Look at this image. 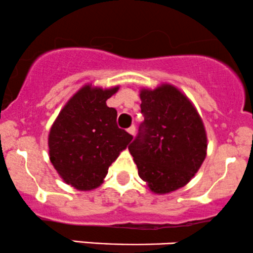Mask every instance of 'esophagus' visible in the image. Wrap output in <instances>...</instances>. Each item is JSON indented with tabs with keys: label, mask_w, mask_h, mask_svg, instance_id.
<instances>
[{
	"label": "esophagus",
	"mask_w": 253,
	"mask_h": 253,
	"mask_svg": "<svg viewBox=\"0 0 253 253\" xmlns=\"http://www.w3.org/2000/svg\"><path fill=\"white\" fill-rule=\"evenodd\" d=\"M127 132L130 133V135H135V132H136V126H131L129 127V129H127Z\"/></svg>",
	"instance_id": "obj_1"
}]
</instances>
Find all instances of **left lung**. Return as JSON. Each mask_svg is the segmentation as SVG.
Here are the masks:
<instances>
[{
    "label": "left lung",
    "mask_w": 253,
    "mask_h": 253,
    "mask_svg": "<svg viewBox=\"0 0 253 253\" xmlns=\"http://www.w3.org/2000/svg\"><path fill=\"white\" fill-rule=\"evenodd\" d=\"M144 121L129 150L138 175L157 194L183 187L206 157L207 137L188 98L171 85L141 91Z\"/></svg>",
    "instance_id": "left-lung-1"
}]
</instances>
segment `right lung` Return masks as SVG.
<instances>
[{
  "instance_id": "right-lung-1",
  "label": "right lung",
  "mask_w": 253,
  "mask_h": 253,
  "mask_svg": "<svg viewBox=\"0 0 253 253\" xmlns=\"http://www.w3.org/2000/svg\"><path fill=\"white\" fill-rule=\"evenodd\" d=\"M117 90L84 86L68 100L50 129V162L65 182L79 191L99 186L132 139L118 127L116 109L106 105Z\"/></svg>"
}]
</instances>
